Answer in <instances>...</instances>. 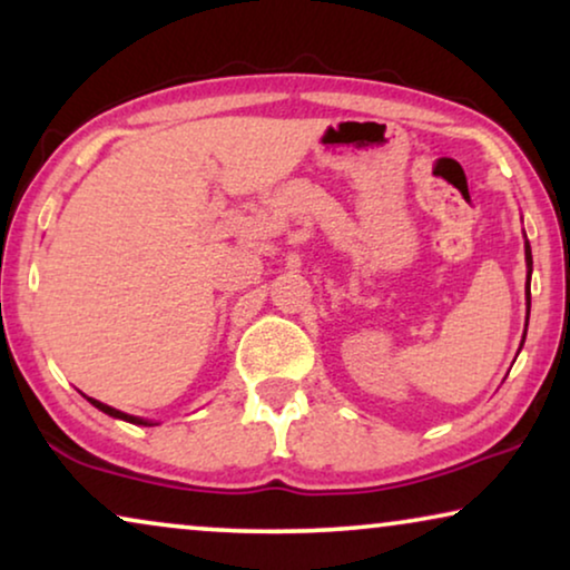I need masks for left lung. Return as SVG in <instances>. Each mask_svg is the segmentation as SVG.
Segmentation results:
<instances>
[{"label": "left lung", "mask_w": 570, "mask_h": 570, "mask_svg": "<svg viewBox=\"0 0 570 570\" xmlns=\"http://www.w3.org/2000/svg\"><path fill=\"white\" fill-rule=\"evenodd\" d=\"M524 256H527V269H529L527 275V311H529V306H532V301H529V279H532V248H529V240H524ZM524 337H527V330H524ZM521 345H524V342H521Z\"/></svg>", "instance_id": "8db88e82"}]
</instances>
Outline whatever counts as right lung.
<instances>
[{
    "instance_id": "1",
    "label": "right lung",
    "mask_w": 570,
    "mask_h": 570,
    "mask_svg": "<svg viewBox=\"0 0 570 570\" xmlns=\"http://www.w3.org/2000/svg\"><path fill=\"white\" fill-rule=\"evenodd\" d=\"M88 400H90V404H92V407H98L100 412H106V415H111V417L127 420V423H135V425H153V423H150V420H142V417L127 415V412H121V410H114V407H108V404H104V402H98V400H92V396H88Z\"/></svg>"
}]
</instances>
